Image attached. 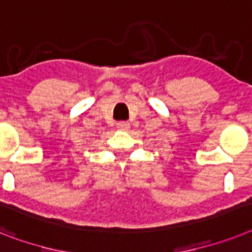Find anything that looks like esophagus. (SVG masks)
<instances>
[{
	"label": "esophagus",
	"mask_w": 252,
	"mask_h": 252,
	"mask_svg": "<svg viewBox=\"0 0 252 252\" xmlns=\"http://www.w3.org/2000/svg\"><path fill=\"white\" fill-rule=\"evenodd\" d=\"M117 127L120 130H127V128H130V124L127 121H120L117 124Z\"/></svg>",
	"instance_id": "34e87169"
}]
</instances>
